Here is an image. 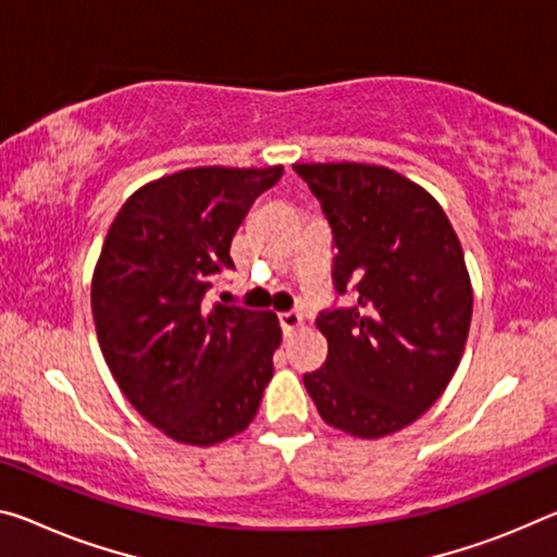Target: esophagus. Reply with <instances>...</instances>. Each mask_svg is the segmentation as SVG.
Masks as SVG:
<instances>
[{
	"mask_svg": "<svg viewBox=\"0 0 557 557\" xmlns=\"http://www.w3.org/2000/svg\"><path fill=\"white\" fill-rule=\"evenodd\" d=\"M277 320H280L282 332L289 334V332H295L299 324H302V314H299V312H280Z\"/></svg>",
	"mask_w": 557,
	"mask_h": 557,
	"instance_id": "obj_1",
	"label": "esophagus"
}]
</instances>
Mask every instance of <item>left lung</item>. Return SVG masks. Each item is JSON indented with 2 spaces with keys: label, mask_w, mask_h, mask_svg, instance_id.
I'll list each match as a JSON object with an SVG mask.
<instances>
[{
  "label": "left lung",
  "mask_w": 557,
  "mask_h": 557,
  "mask_svg": "<svg viewBox=\"0 0 557 557\" xmlns=\"http://www.w3.org/2000/svg\"><path fill=\"white\" fill-rule=\"evenodd\" d=\"M332 227V282L351 307L317 314L330 351L305 389L334 429L394 434L451 382L473 312L461 243L438 202L382 165L297 163Z\"/></svg>",
  "instance_id": "1"
}]
</instances>
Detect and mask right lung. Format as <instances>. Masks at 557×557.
Wrapping results in <instances>:
<instances>
[{
    "instance_id": "obj_1",
    "label": "right lung",
    "mask_w": 557,
    "mask_h": 557,
    "mask_svg": "<svg viewBox=\"0 0 557 557\" xmlns=\"http://www.w3.org/2000/svg\"><path fill=\"white\" fill-rule=\"evenodd\" d=\"M272 168H190L136 190L113 220L94 272L96 334L131 406L181 444L247 429L272 379L282 332L272 312L208 305L231 243Z\"/></svg>"
}]
</instances>
